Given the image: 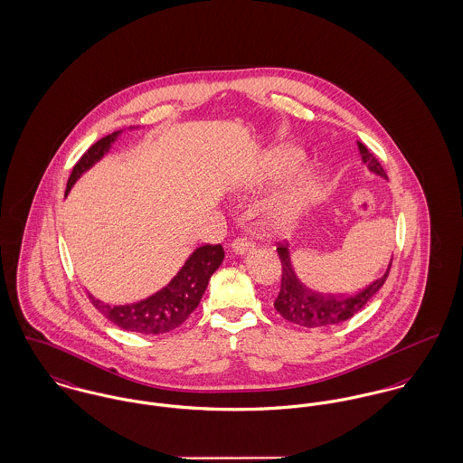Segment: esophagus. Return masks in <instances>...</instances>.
Instances as JSON below:
<instances>
[{
    "instance_id": "esophagus-1",
    "label": "esophagus",
    "mask_w": 463,
    "mask_h": 463,
    "mask_svg": "<svg viewBox=\"0 0 463 463\" xmlns=\"http://www.w3.org/2000/svg\"><path fill=\"white\" fill-rule=\"evenodd\" d=\"M231 249H232L234 253L243 255V253H247V251L253 249V243L250 241L249 238H245V236H238V238L231 243Z\"/></svg>"
}]
</instances>
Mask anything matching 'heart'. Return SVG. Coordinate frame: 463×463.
Listing matches in <instances>:
<instances>
[{
  "instance_id": "b5f03b06",
  "label": "heart",
  "mask_w": 463,
  "mask_h": 463,
  "mask_svg": "<svg viewBox=\"0 0 463 463\" xmlns=\"http://www.w3.org/2000/svg\"><path fill=\"white\" fill-rule=\"evenodd\" d=\"M301 164H303V155L298 149H290V147L279 149L271 156L268 176L262 179H255L253 183H250L249 186L250 188H260L266 181L285 176V175L292 173L294 169H298ZM312 197H314V183H310V181L298 183L296 186H290L284 195H280L269 206L266 218L271 223V227L285 229L299 214L303 213V210L310 204Z\"/></svg>"
}]
</instances>
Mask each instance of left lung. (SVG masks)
I'll return each instance as SVG.
<instances>
[{"label":"left lung","instance_id":"obj_1","mask_svg":"<svg viewBox=\"0 0 463 463\" xmlns=\"http://www.w3.org/2000/svg\"><path fill=\"white\" fill-rule=\"evenodd\" d=\"M357 147L366 167L372 173L388 179L375 155L368 151L364 144L357 143ZM277 251L282 262V285L279 298L275 299V308L285 320L303 327H329L351 319L377 294V290L384 285L392 269V259L386 273L381 279H377L375 282L357 290L354 294H320L301 284L292 268L287 245L279 243Z\"/></svg>","mask_w":463,"mask_h":463}]
</instances>
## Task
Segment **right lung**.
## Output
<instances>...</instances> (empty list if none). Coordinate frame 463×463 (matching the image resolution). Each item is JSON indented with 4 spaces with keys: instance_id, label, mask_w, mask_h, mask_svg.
<instances>
[{
    "instance_id": "obj_1",
    "label": "right lung",
    "mask_w": 463,
    "mask_h": 463,
    "mask_svg": "<svg viewBox=\"0 0 463 463\" xmlns=\"http://www.w3.org/2000/svg\"><path fill=\"white\" fill-rule=\"evenodd\" d=\"M121 130L102 137L93 144L73 165L71 178L67 183V194L71 192L73 183L80 178L95 162H99L116 141ZM222 245H203L194 250V253L186 259L178 275L165 285L162 290L143 301L132 305L110 307L90 294V301L93 307L121 329L143 333V335H162L176 329L188 316L197 308L201 298L208 287L214 271L223 260Z\"/></svg>"
}]
</instances>
